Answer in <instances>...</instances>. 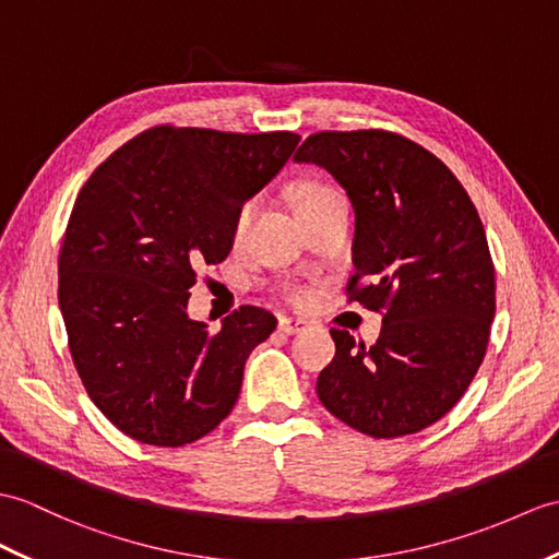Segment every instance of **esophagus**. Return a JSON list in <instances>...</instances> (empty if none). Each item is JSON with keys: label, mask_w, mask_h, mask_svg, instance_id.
<instances>
[{"label": "esophagus", "mask_w": 559, "mask_h": 559, "mask_svg": "<svg viewBox=\"0 0 559 559\" xmlns=\"http://www.w3.org/2000/svg\"><path fill=\"white\" fill-rule=\"evenodd\" d=\"M305 319H293V317H283L278 321V329L285 333V335H293V333H300L305 329Z\"/></svg>", "instance_id": "34e87169"}]
</instances>
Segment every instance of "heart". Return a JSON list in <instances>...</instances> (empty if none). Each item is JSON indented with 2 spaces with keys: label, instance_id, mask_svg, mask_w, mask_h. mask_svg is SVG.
<instances>
[{
  "label": "heart",
  "instance_id": "b5f03b06",
  "mask_svg": "<svg viewBox=\"0 0 559 559\" xmlns=\"http://www.w3.org/2000/svg\"><path fill=\"white\" fill-rule=\"evenodd\" d=\"M333 198H343V194L335 188L326 186V183H305V186L297 188L295 194H293V210H300V206H305V204H314V202L333 200ZM252 206H254L252 202L242 204V210L238 212V218H236L238 230H242L245 224H248V218L252 214Z\"/></svg>",
  "mask_w": 559,
  "mask_h": 559
}]
</instances>
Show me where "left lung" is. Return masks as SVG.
<instances>
[{
  "label": "left lung",
  "mask_w": 559,
  "mask_h": 559,
  "mask_svg": "<svg viewBox=\"0 0 559 559\" xmlns=\"http://www.w3.org/2000/svg\"><path fill=\"white\" fill-rule=\"evenodd\" d=\"M338 180L355 210L353 302L383 311L371 347L333 329L317 393L359 433L397 438L436 424L481 367L496 269L469 194L436 154L388 131H323L293 157Z\"/></svg>",
  "instance_id": "1"
}]
</instances>
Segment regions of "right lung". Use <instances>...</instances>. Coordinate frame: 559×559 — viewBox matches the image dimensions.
<instances>
[{
  "label": "right lung",
  "mask_w": 559,
  "mask_h": 559,
  "mask_svg": "<svg viewBox=\"0 0 559 559\" xmlns=\"http://www.w3.org/2000/svg\"><path fill=\"white\" fill-rule=\"evenodd\" d=\"M300 135L157 126L87 178L59 254V307L90 400L157 448L192 443L236 405L245 361L276 329L245 305L212 333L188 317L200 264L224 262L242 204Z\"/></svg>",
  "instance_id": "obj_1"
}]
</instances>
